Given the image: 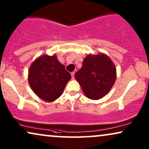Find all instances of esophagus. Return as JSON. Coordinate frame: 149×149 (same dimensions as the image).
I'll return each mask as SVG.
<instances>
[{
	"mask_svg": "<svg viewBox=\"0 0 149 149\" xmlns=\"http://www.w3.org/2000/svg\"><path fill=\"white\" fill-rule=\"evenodd\" d=\"M71 78H72V79H74L75 73H74V72H71Z\"/></svg>",
	"mask_w": 149,
	"mask_h": 149,
	"instance_id": "34e87169",
	"label": "esophagus"
}]
</instances>
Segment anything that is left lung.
Masks as SVG:
<instances>
[{
	"label": "left lung",
	"mask_w": 149,
	"mask_h": 149,
	"mask_svg": "<svg viewBox=\"0 0 149 149\" xmlns=\"http://www.w3.org/2000/svg\"><path fill=\"white\" fill-rule=\"evenodd\" d=\"M84 95L91 100H99L109 93L116 79V69L104 54H89L84 58L82 67L75 74Z\"/></svg>",
	"instance_id": "1"
}]
</instances>
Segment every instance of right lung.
<instances>
[{
	"instance_id": "1",
	"label": "right lung",
	"mask_w": 149,
	"mask_h": 149,
	"mask_svg": "<svg viewBox=\"0 0 149 149\" xmlns=\"http://www.w3.org/2000/svg\"><path fill=\"white\" fill-rule=\"evenodd\" d=\"M71 78L56 55H44L36 58L29 69L28 81L32 91L40 99L53 102L63 93Z\"/></svg>"
}]
</instances>
